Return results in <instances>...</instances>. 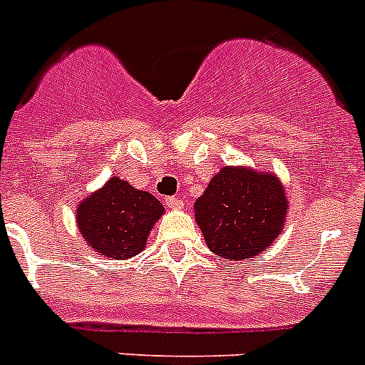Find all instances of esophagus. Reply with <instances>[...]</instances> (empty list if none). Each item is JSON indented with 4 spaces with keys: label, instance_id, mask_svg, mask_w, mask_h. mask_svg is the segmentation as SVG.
I'll return each mask as SVG.
<instances>
[{
    "label": "esophagus",
    "instance_id": "obj_1",
    "mask_svg": "<svg viewBox=\"0 0 365 365\" xmlns=\"http://www.w3.org/2000/svg\"><path fill=\"white\" fill-rule=\"evenodd\" d=\"M167 206L170 210H183V200L182 198H168Z\"/></svg>",
    "mask_w": 365,
    "mask_h": 365
}]
</instances>
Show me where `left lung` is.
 <instances>
[{
  "mask_svg": "<svg viewBox=\"0 0 365 365\" xmlns=\"http://www.w3.org/2000/svg\"><path fill=\"white\" fill-rule=\"evenodd\" d=\"M289 200L274 173L223 167L195 202L208 250L227 260L259 257L285 229Z\"/></svg>",
  "mask_w": 365,
  "mask_h": 365,
  "instance_id": "8db88e82",
  "label": "left lung"
}]
</instances>
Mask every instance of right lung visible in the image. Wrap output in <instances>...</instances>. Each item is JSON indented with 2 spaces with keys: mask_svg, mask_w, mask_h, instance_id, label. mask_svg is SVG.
I'll return each instance as SVG.
<instances>
[{
  "mask_svg": "<svg viewBox=\"0 0 365 365\" xmlns=\"http://www.w3.org/2000/svg\"><path fill=\"white\" fill-rule=\"evenodd\" d=\"M163 213V204L152 192L112 176L76 204V227L93 253L108 260H127L146 247Z\"/></svg>",
  "mask_w": 365,
  "mask_h": 365,
  "instance_id": "obj_1",
  "label": "right lung"
}]
</instances>
